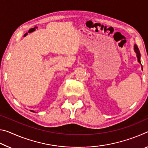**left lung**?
Returning a JSON list of instances; mask_svg holds the SVG:
<instances>
[{"instance_id": "obj_1", "label": "left lung", "mask_w": 148, "mask_h": 148, "mask_svg": "<svg viewBox=\"0 0 148 148\" xmlns=\"http://www.w3.org/2000/svg\"><path fill=\"white\" fill-rule=\"evenodd\" d=\"M134 52L136 54L138 62L140 64H141V62H140V53L139 49H138V47L136 44L134 45ZM142 70H143V69H142Z\"/></svg>"}]
</instances>
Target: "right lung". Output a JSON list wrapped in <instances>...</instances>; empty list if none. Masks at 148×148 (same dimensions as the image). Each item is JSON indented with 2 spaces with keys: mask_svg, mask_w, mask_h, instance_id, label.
I'll use <instances>...</instances> for the list:
<instances>
[{
  "mask_svg": "<svg viewBox=\"0 0 148 148\" xmlns=\"http://www.w3.org/2000/svg\"><path fill=\"white\" fill-rule=\"evenodd\" d=\"M30 111H31V112H35L34 111H33V110H30Z\"/></svg>",
  "mask_w": 148,
  "mask_h": 148,
  "instance_id": "obj_1",
  "label": "right lung"
}]
</instances>
